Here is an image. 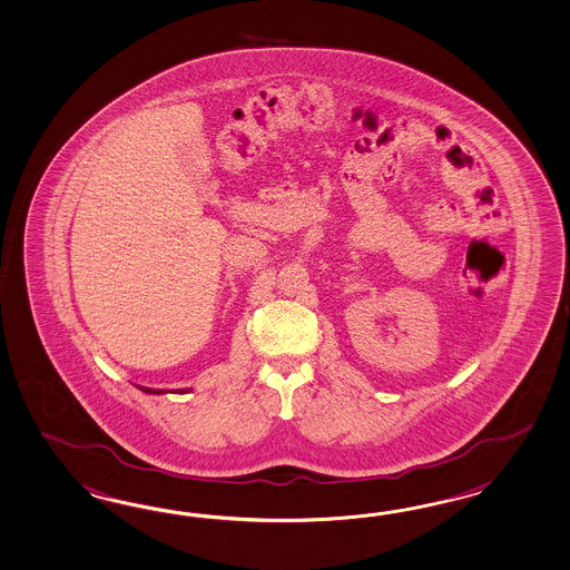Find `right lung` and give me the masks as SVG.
Segmentation results:
<instances>
[{
    "mask_svg": "<svg viewBox=\"0 0 570 570\" xmlns=\"http://www.w3.org/2000/svg\"><path fill=\"white\" fill-rule=\"evenodd\" d=\"M142 391H145V393H148V394H161L163 391H155V389H142ZM179 393H184V391H179Z\"/></svg>",
    "mask_w": 570,
    "mask_h": 570,
    "instance_id": "add662e5",
    "label": "right lung"
}]
</instances>
